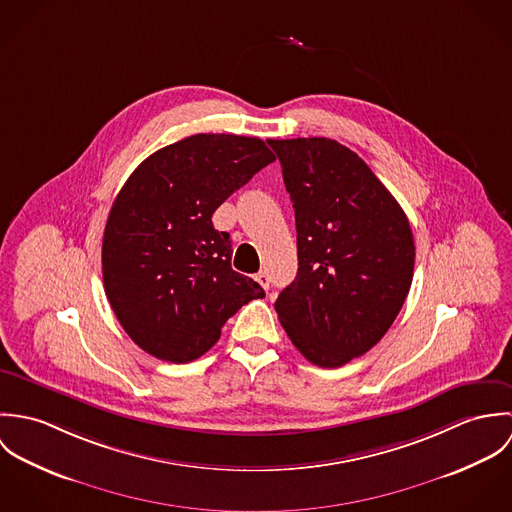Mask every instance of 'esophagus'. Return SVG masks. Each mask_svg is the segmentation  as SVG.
Masks as SVG:
<instances>
[{
	"mask_svg": "<svg viewBox=\"0 0 512 512\" xmlns=\"http://www.w3.org/2000/svg\"><path fill=\"white\" fill-rule=\"evenodd\" d=\"M256 282H258L264 290H268V288H270V276H268V272H258V274H256Z\"/></svg>",
	"mask_w": 512,
	"mask_h": 512,
	"instance_id": "obj_1",
	"label": "esophagus"
}]
</instances>
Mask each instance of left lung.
I'll return each mask as SVG.
<instances>
[{
    "label": "left lung",
    "instance_id": "1",
    "mask_svg": "<svg viewBox=\"0 0 512 512\" xmlns=\"http://www.w3.org/2000/svg\"><path fill=\"white\" fill-rule=\"evenodd\" d=\"M295 209L297 276L276 311L295 349L337 368L370 351L414 276L406 213L365 161L329 138L268 140Z\"/></svg>",
    "mask_w": 512,
    "mask_h": 512
}]
</instances>
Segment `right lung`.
I'll return each instance as SVG.
<instances>
[{
	"label": "right lung",
	"mask_w": 512,
	"mask_h": 512,
	"mask_svg": "<svg viewBox=\"0 0 512 512\" xmlns=\"http://www.w3.org/2000/svg\"><path fill=\"white\" fill-rule=\"evenodd\" d=\"M274 159L260 138L195 134L151 153L120 189L102 240L104 292L155 359H199L228 317L266 295L232 270L230 234L211 219Z\"/></svg>",
	"instance_id": "add662e5"
}]
</instances>
